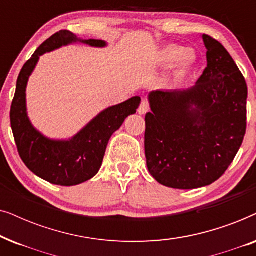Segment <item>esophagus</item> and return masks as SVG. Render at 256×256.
<instances>
[{
	"label": "esophagus",
	"mask_w": 256,
	"mask_h": 256,
	"mask_svg": "<svg viewBox=\"0 0 256 256\" xmlns=\"http://www.w3.org/2000/svg\"><path fill=\"white\" fill-rule=\"evenodd\" d=\"M148 110H149V104L146 102V100H143L138 107V113L143 115V114H146Z\"/></svg>",
	"instance_id": "1"
}]
</instances>
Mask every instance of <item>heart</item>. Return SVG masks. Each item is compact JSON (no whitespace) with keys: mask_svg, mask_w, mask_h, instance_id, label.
<instances>
[{"mask_svg":"<svg viewBox=\"0 0 256 256\" xmlns=\"http://www.w3.org/2000/svg\"><path fill=\"white\" fill-rule=\"evenodd\" d=\"M160 59L166 65L176 64L177 70L174 76L176 82L183 79L196 62V56L191 51H185L183 46L176 44H170L163 48L160 50Z\"/></svg>","mask_w":256,"mask_h":256,"instance_id":"1","label":"heart"}]
</instances>
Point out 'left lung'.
<instances>
[{"instance_id": "1", "label": "left lung", "mask_w": 256, "mask_h": 256, "mask_svg": "<svg viewBox=\"0 0 256 256\" xmlns=\"http://www.w3.org/2000/svg\"><path fill=\"white\" fill-rule=\"evenodd\" d=\"M202 38L208 68L196 85L148 96L146 166L160 184L180 190L219 180L246 134V80L218 40L208 34Z\"/></svg>"}]
</instances>
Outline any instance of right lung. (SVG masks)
<instances>
[{"label": "right lung", "mask_w": 256, "mask_h": 256, "mask_svg": "<svg viewBox=\"0 0 256 256\" xmlns=\"http://www.w3.org/2000/svg\"><path fill=\"white\" fill-rule=\"evenodd\" d=\"M73 43L93 48L107 45L100 40H82L68 30L54 34L37 48L20 70L10 110L12 134L24 164L42 180L62 186L82 184L96 176L102 164L110 136L121 127L126 118L136 113L141 104V98L132 96L124 102L108 107L68 140L48 138L38 132L28 116V80L40 56Z\"/></svg>", "instance_id": "obj_1"}]
</instances>
